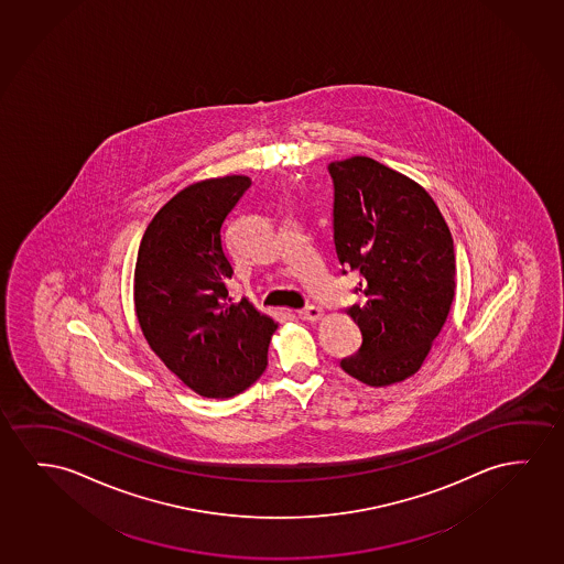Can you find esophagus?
Listing matches in <instances>:
<instances>
[{
	"label": "esophagus",
	"instance_id": "34e87169",
	"mask_svg": "<svg viewBox=\"0 0 564 564\" xmlns=\"http://www.w3.org/2000/svg\"><path fill=\"white\" fill-rule=\"evenodd\" d=\"M297 315H300V318H303V321H317V318L323 315V310L317 307V305H307V307L297 311Z\"/></svg>",
	"mask_w": 564,
	"mask_h": 564
}]
</instances>
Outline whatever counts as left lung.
I'll return each instance as SVG.
<instances>
[{
	"label": "left lung",
	"instance_id": "8db88e82",
	"mask_svg": "<svg viewBox=\"0 0 564 564\" xmlns=\"http://www.w3.org/2000/svg\"><path fill=\"white\" fill-rule=\"evenodd\" d=\"M334 247L359 274L346 310L361 346L340 367L369 387L412 377L445 325L456 288L453 236L427 191L367 156L330 162Z\"/></svg>",
	"mask_w": 564,
	"mask_h": 564
}]
</instances>
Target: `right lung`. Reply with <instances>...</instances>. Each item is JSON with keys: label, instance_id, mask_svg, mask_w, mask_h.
<instances>
[{"label": "right lung", "instance_id": "obj_1", "mask_svg": "<svg viewBox=\"0 0 564 564\" xmlns=\"http://www.w3.org/2000/svg\"><path fill=\"white\" fill-rule=\"evenodd\" d=\"M251 187L226 175L180 191L144 231L135 267V311L154 354L200 397L230 398L267 369L276 323L228 292L234 276L226 223Z\"/></svg>", "mask_w": 564, "mask_h": 564}]
</instances>
